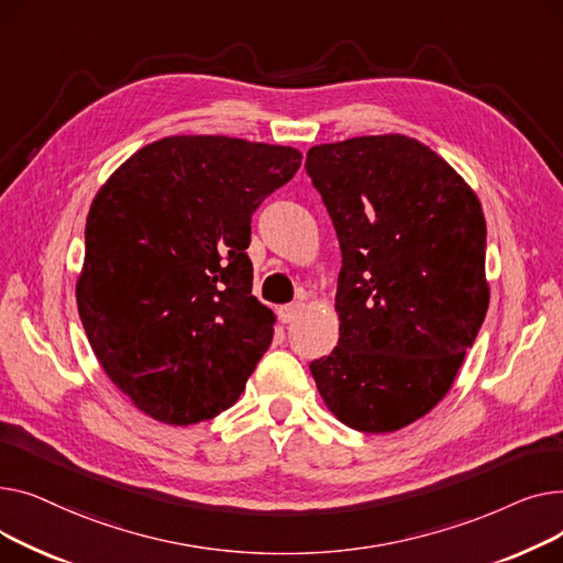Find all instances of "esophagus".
<instances>
[{
    "label": "esophagus",
    "mask_w": 563,
    "mask_h": 563,
    "mask_svg": "<svg viewBox=\"0 0 563 563\" xmlns=\"http://www.w3.org/2000/svg\"><path fill=\"white\" fill-rule=\"evenodd\" d=\"M301 310H303V303H287V306L278 308V317H280L283 323H291V321L299 319Z\"/></svg>",
    "instance_id": "esophagus-1"
}]
</instances>
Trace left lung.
Masks as SVG:
<instances>
[{
  "label": "left lung",
  "mask_w": 563,
  "mask_h": 563,
  "mask_svg": "<svg viewBox=\"0 0 563 563\" xmlns=\"http://www.w3.org/2000/svg\"><path fill=\"white\" fill-rule=\"evenodd\" d=\"M342 269L340 340L310 363L346 427L390 433L448 395L488 310L486 219L463 177L404 134L308 151Z\"/></svg>",
  "instance_id": "8db88e82"
}]
</instances>
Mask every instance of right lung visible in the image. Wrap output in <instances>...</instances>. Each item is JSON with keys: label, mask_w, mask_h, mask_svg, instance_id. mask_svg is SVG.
<instances>
[{"label": "right lung", "mask_w": 563, "mask_h": 563, "mask_svg": "<svg viewBox=\"0 0 563 563\" xmlns=\"http://www.w3.org/2000/svg\"><path fill=\"white\" fill-rule=\"evenodd\" d=\"M301 153L230 136L141 147L93 198L77 308L107 376L157 422L217 418L274 338L253 294L251 217Z\"/></svg>", "instance_id": "right-lung-1"}]
</instances>
